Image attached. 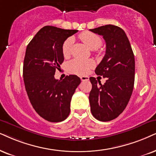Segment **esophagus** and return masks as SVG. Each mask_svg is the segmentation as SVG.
<instances>
[{
	"label": "esophagus",
	"instance_id": "34e87169",
	"mask_svg": "<svg viewBox=\"0 0 156 156\" xmlns=\"http://www.w3.org/2000/svg\"><path fill=\"white\" fill-rule=\"evenodd\" d=\"M80 80H82V81H88V80H89V77L88 76H80Z\"/></svg>",
	"mask_w": 156,
	"mask_h": 156
}]
</instances>
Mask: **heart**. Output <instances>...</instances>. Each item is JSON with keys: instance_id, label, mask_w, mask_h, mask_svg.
<instances>
[{"instance_id": "obj_1", "label": "heart", "mask_w": 156, "mask_h": 156, "mask_svg": "<svg viewBox=\"0 0 156 156\" xmlns=\"http://www.w3.org/2000/svg\"><path fill=\"white\" fill-rule=\"evenodd\" d=\"M80 39L90 50H96L102 44V39L98 35L90 31H83L79 35ZM73 43V39L69 37L65 41L62 47V52L65 58H68L70 54L71 47ZM95 66V63L92 60H80L73 59L66 66L67 70L73 74L83 75L87 74L90 69Z\"/></svg>"}]
</instances>
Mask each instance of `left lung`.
<instances>
[{
    "instance_id": "left-lung-1",
    "label": "left lung",
    "mask_w": 156,
    "mask_h": 156,
    "mask_svg": "<svg viewBox=\"0 0 156 156\" xmlns=\"http://www.w3.org/2000/svg\"><path fill=\"white\" fill-rule=\"evenodd\" d=\"M90 31L103 36L106 54L95 73L106 78L104 85L94 77L89 78L90 111L96 119L108 122L125 110L133 94L135 82V57L127 35L122 29L109 24Z\"/></svg>"
}]
</instances>
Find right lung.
Segmentation results:
<instances>
[{"instance_id": "right-lung-1", "label": "right lung", "mask_w": 156, "mask_h": 156, "mask_svg": "<svg viewBox=\"0 0 156 156\" xmlns=\"http://www.w3.org/2000/svg\"><path fill=\"white\" fill-rule=\"evenodd\" d=\"M78 30L46 26L27 45L23 77L31 105L40 117L51 122H62L70 112V101L80 79L75 75L55 78L63 62L62 44Z\"/></svg>"}]
</instances>
